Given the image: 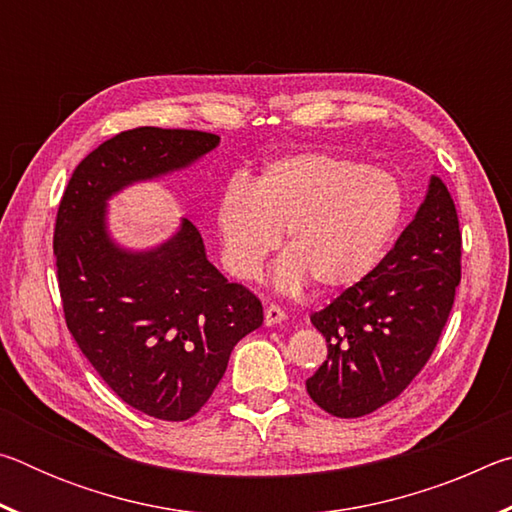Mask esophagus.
<instances>
[{
  "label": "esophagus",
  "instance_id": "1",
  "mask_svg": "<svg viewBox=\"0 0 512 512\" xmlns=\"http://www.w3.org/2000/svg\"><path fill=\"white\" fill-rule=\"evenodd\" d=\"M282 320H287V314H284V309H282V307H277V305H268V307L264 309V323H266L268 327H273V325H277V323H282Z\"/></svg>",
  "mask_w": 512,
  "mask_h": 512
}]
</instances>
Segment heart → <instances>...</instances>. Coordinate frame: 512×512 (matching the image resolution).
Returning <instances> with one entry per match:
<instances>
[{"label":"heart","instance_id":"obj_1","mask_svg":"<svg viewBox=\"0 0 512 512\" xmlns=\"http://www.w3.org/2000/svg\"><path fill=\"white\" fill-rule=\"evenodd\" d=\"M402 207V187L386 169L334 153L287 155L266 164L253 185L237 176L223 187V264L237 280H255L287 232L275 289H300L309 277L325 291L352 287L379 264Z\"/></svg>","mask_w":512,"mask_h":512}]
</instances>
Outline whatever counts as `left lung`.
I'll use <instances>...</instances> for the list:
<instances>
[{"instance_id": "obj_1", "label": "left lung", "mask_w": 512, "mask_h": 512, "mask_svg": "<svg viewBox=\"0 0 512 512\" xmlns=\"http://www.w3.org/2000/svg\"><path fill=\"white\" fill-rule=\"evenodd\" d=\"M461 282V230L445 183L427 196L391 253L311 323L327 361L307 393L336 418H361L395 400L429 361Z\"/></svg>"}]
</instances>
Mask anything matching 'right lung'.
<instances>
[{"instance_id": "obj_1", "label": "right lung", "mask_w": 512, "mask_h": 512, "mask_svg": "<svg viewBox=\"0 0 512 512\" xmlns=\"http://www.w3.org/2000/svg\"><path fill=\"white\" fill-rule=\"evenodd\" d=\"M219 142L178 128L124 131L74 169L58 205L54 255L67 329L112 391L158 420L201 411L232 348L264 323L262 302L225 280L187 219L155 248L119 246L108 230V201L187 169Z\"/></svg>"}]
</instances>
